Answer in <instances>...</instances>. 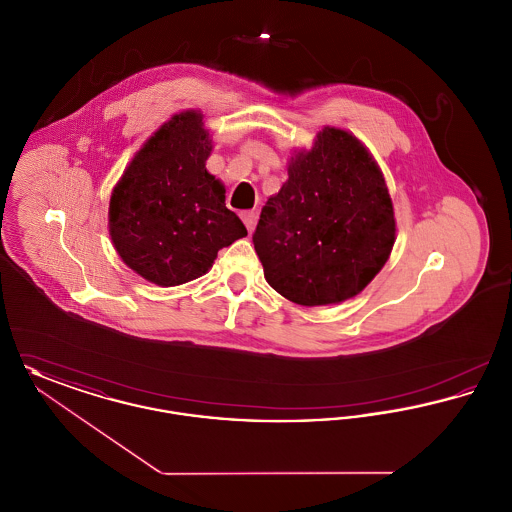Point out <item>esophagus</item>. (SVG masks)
Returning <instances> with one entry per match:
<instances>
[{"instance_id": "esophagus-1", "label": "esophagus", "mask_w": 512, "mask_h": 512, "mask_svg": "<svg viewBox=\"0 0 512 512\" xmlns=\"http://www.w3.org/2000/svg\"><path fill=\"white\" fill-rule=\"evenodd\" d=\"M242 220H244V224L247 226V232L251 234V232H253V228H255V220H257V215H255L253 211H244V213H242Z\"/></svg>"}]
</instances>
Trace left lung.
I'll list each match as a JSON object with an SVG mask.
<instances>
[{
	"label": "left lung",
	"instance_id": "left-lung-1",
	"mask_svg": "<svg viewBox=\"0 0 512 512\" xmlns=\"http://www.w3.org/2000/svg\"><path fill=\"white\" fill-rule=\"evenodd\" d=\"M395 213L386 178L351 132L324 126L293 149L288 182L268 197L253 244L270 288L303 307L343 303L390 259Z\"/></svg>",
	"mask_w": 512,
	"mask_h": 512
}]
</instances>
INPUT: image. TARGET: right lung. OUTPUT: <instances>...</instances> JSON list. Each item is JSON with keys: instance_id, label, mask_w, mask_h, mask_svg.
<instances>
[{"instance_id": "obj_1", "label": "right lung", "mask_w": 512, "mask_h": 512, "mask_svg": "<svg viewBox=\"0 0 512 512\" xmlns=\"http://www.w3.org/2000/svg\"><path fill=\"white\" fill-rule=\"evenodd\" d=\"M213 140L199 109L163 122L113 188L109 236L124 265L172 288L209 272L222 247L247 236L205 163Z\"/></svg>"}]
</instances>
